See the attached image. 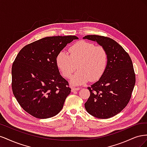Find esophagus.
Segmentation results:
<instances>
[{
    "instance_id": "esophagus-1",
    "label": "esophagus",
    "mask_w": 147,
    "mask_h": 147,
    "mask_svg": "<svg viewBox=\"0 0 147 147\" xmlns=\"http://www.w3.org/2000/svg\"><path fill=\"white\" fill-rule=\"evenodd\" d=\"M80 88H75V87H72V91L74 92V91H78L80 90Z\"/></svg>"
}]
</instances>
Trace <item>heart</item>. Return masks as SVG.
I'll return each instance as SVG.
<instances>
[{
	"mask_svg": "<svg viewBox=\"0 0 147 147\" xmlns=\"http://www.w3.org/2000/svg\"><path fill=\"white\" fill-rule=\"evenodd\" d=\"M69 55L64 51H59L56 57V63L62 75L72 79L74 84H80L89 79L92 82L99 80L104 74L108 64L109 56L106 49L102 45L86 40H80L69 49Z\"/></svg>",
	"mask_w": 147,
	"mask_h": 147,
	"instance_id": "heart-1",
	"label": "heart"
}]
</instances>
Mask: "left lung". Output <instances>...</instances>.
I'll return each mask as SVG.
<instances>
[{"label":"left lung","instance_id":"obj_1","mask_svg":"<svg viewBox=\"0 0 147 147\" xmlns=\"http://www.w3.org/2000/svg\"><path fill=\"white\" fill-rule=\"evenodd\" d=\"M84 38L96 41L108 53L106 70L99 81L88 89L90 96L84 107L97 118L107 119L121 112L129 102L136 83V74L128 53L112 38L88 35Z\"/></svg>","mask_w":147,"mask_h":147}]
</instances>
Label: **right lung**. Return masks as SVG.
Here are the masks:
<instances>
[{"label":"right lung","mask_w":147,"mask_h":147,"mask_svg":"<svg viewBox=\"0 0 147 147\" xmlns=\"http://www.w3.org/2000/svg\"><path fill=\"white\" fill-rule=\"evenodd\" d=\"M77 36H53L24 47L11 69L13 93L20 106L32 116L45 119L55 116L71 92L56 63L59 51Z\"/></svg>","instance_id":"1"}]
</instances>
